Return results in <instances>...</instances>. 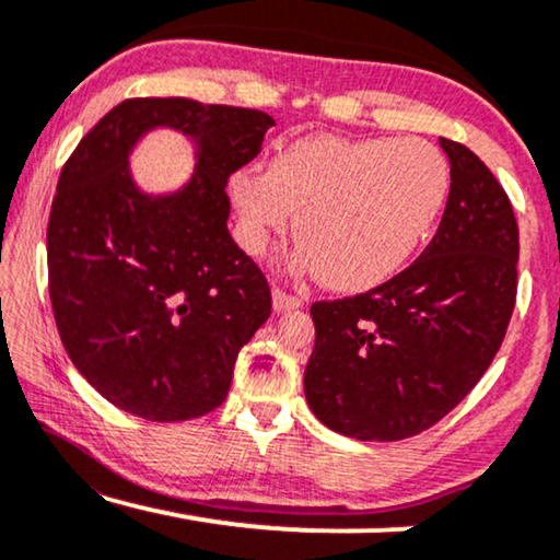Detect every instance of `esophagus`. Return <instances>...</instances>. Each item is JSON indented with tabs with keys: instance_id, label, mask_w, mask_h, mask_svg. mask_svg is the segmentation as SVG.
Here are the masks:
<instances>
[{
	"instance_id": "1",
	"label": "esophagus",
	"mask_w": 560,
	"mask_h": 560,
	"mask_svg": "<svg viewBox=\"0 0 560 560\" xmlns=\"http://www.w3.org/2000/svg\"><path fill=\"white\" fill-rule=\"evenodd\" d=\"M272 303H275V311H290V308H301L303 298L288 293V290H282V288H275Z\"/></svg>"
}]
</instances>
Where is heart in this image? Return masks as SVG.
I'll list each match as a JSON object with an SVG mask.
<instances>
[{
	"label": "heart",
	"mask_w": 560,
	"mask_h": 560,
	"mask_svg": "<svg viewBox=\"0 0 560 560\" xmlns=\"http://www.w3.org/2000/svg\"><path fill=\"white\" fill-rule=\"evenodd\" d=\"M448 186V160L420 137H305L278 152L267 173L232 175L247 247L262 252L295 211L301 262L343 293L402 270L439 219Z\"/></svg>",
	"instance_id": "obj_1"
}]
</instances>
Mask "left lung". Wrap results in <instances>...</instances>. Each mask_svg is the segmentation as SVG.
<instances>
[{
  "instance_id": "obj_1",
  "label": "left lung",
  "mask_w": 560,
  "mask_h": 560,
  "mask_svg": "<svg viewBox=\"0 0 560 560\" xmlns=\"http://www.w3.org/2000/svg\"><path fill=\"white\" fill-rule=\"evenodd\" d=\"M451 190L439 232L382 285L311 305L305 400L359 441H402L446 418L492 364L517 298L520 232L492 171L441 137Z\"/></svg>"
}]
</instances>
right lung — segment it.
<instances>
[{"mask_svg": "<svg viewBox=\"0 0 560 560\" xmlns=\"http://www.w3.org/2000/svg\"><path fill=\"white\" fill-rule=\"evenodd\" d=\"M160 124L202 150L180 195L150 199L126 152ZM272 125L242 106L125 98L66 160L48 221L52 316L75 370L117 408L178 423L226 400L236 357L272 311L265 272L226 229V183Z\"/></svg>", "mask_w": 560, "mask_h": 560, "instance_id": "add662e5", "label": "right lung"}]
</instances>
